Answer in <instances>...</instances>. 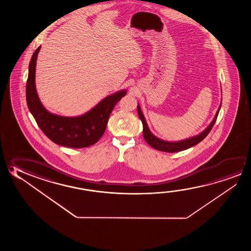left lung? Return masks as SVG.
<instances>
[{
  "label": "left lung",
  "mask_w": 251,
  "mask_h": 251,
  "mask_svg": "<svg viewBox=\"0 0 251 251\" xmlns=\"http://www.w3.org/2000/svg\"><path fill=\"white\" fill-rule=\"evenodd\" d=\"M221 106L218 108L217 112L215 114L214 119L211 122V124L206 127L204 131H202L201 134H199L197 136L190 137L187 139L181 140V141H177V142H169V141H165V140L160 139L156 136H154L152 134L151 131L150 130L148 127L147 122L145 120L143 112L141 111L139 105H137V113H138V116H139L140 120L143 123V135H144V139L147 142L149 145H151L152 148L156 149L157 151L165 152H177L184 151L186 149L191 148L194 145L199 144L200 142H201L202 140L205 138V136L208 135V133L211 131L212 127H214V124L217 119L218 114L221 109Z\"/></svg>",
  "instance_id": "1"
}]
</instances>
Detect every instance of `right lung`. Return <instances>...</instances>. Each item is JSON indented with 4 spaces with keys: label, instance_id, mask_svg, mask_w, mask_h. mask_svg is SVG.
Masks as SVG:
<instances>
[{
    "label": "right lung",
    "instance_id": "1",
    "mask_svg": "<svg viewBox=\"0 0 251 251\" xmlns=\"http://www.w3.org/2000/svg\"><path fill=\"white\" fill-rule=\"evenodd\" d=\"M39 46L34 51L29 66L26 83V100L29 111L38 127L53 143L69 148H85L95 143L103 136L107 121L116 103L127 94V91H118L100 100L91 110L78 116L67 117L50 113L43 106L37 95L35 75Z\"/></svg>",
    "mask_w": 251,
    "mask_h": 251
}]
</instances>
